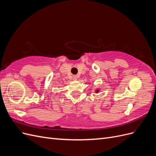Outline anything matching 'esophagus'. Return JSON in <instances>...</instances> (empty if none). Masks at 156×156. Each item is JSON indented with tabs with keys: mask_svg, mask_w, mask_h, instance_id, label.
Wrapping results in <instances>:
<instances>
[{
	"mask_svg": "<svg viewBox=\"0 0 156 156\" xmlns=\"http://www.w3.org/2000/svg\"><path fill=\"white\" fill-rule=\"evenodd\" d=\"M77 78H78V77L77 76V75H73V79L74 80V81H76V80H77Z\"/></svg>",
	"mask_w": 156,
	"mask_h": 156,
	"instance_id": "esophagus-1",
	"label": "esophagus"
}]
</instances>
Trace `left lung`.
I'll use <instances>...</instances> for the list:
<instances>
[{
	"instance_id": "left-lung-1",
	"label": "left lung",
	"mask_w": 156,
	"mask_h": 156,
	"mask_svg": "<svg viewBox=\"0 0 156 156\" xmlns=\"http://www.w3.org/2000/svg\"><path fill=\"white\" fill-rule=\"evenodd\" d=\"M96 92H99V89L96 90Z\"/></svg>"
}]
</instances>
